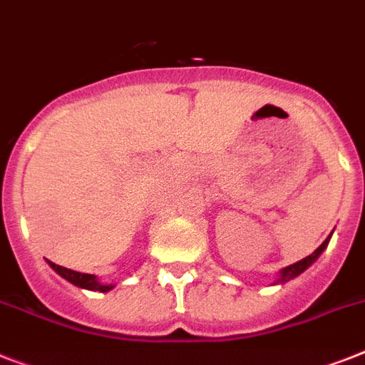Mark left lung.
I'll use <instances>...</instances> for the list:
<instances>
[{"label": "left lung", "mask_w": 365, "mask_h": 365, "mask_svg": "<svg viewBox=\"0 0 365 365\" xmlns=\"http://www.w3.org/2000/svg\"><path fill=\"white\" fill-rule=\"evenodd\" d=\"M330 235H332V234H330ZM330 235L323 241V243L319 245V247H317V249L314 250V252L310 254V256H306V258H302L301 262H297V263H293V265H287V267L282 269L280 277L277 278V282H274V284H286V282H289V280H293L295 277H299L301 272H304L306 269L310 267L312 263L315 262V259L319 258L321 252L327 249V245H329V241H330Z\"/></svg>", "instance_id": "left-lung-1"}]
</instances>
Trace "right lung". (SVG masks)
Instances as JSON below:
<instances>
[{
  "label": "right lung",
  "instance_id": "1",
  "mask_svg": "<svg viewBox=\"0 0 365 365\" xmlns=\"http://www.w3.org/2000/svg\"><path fill=\"white\" fill-rule=\"evenodd\" d=\"M48 265L53 269L59 277H63L64 280H68L70 284L78 287H83V289H91V292H102L107 293L111 292L113 284H102V282H98V278L94 274H87V272H78V271H72V269H66V267H61L57 263L50 262L48 259Z\"/></svg>",
  "mask_w": 365,
  "mask_h": 365
}]
</instances>
